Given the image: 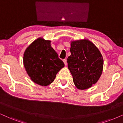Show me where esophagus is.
<instances>
[{
  "label": "esophagus",
  "mask_w": 123,
  "mask_h": 123,
  "mask_svg": "<svg viewBox=\"0 0 123 123\" xmlns=\"http://www.w3.org/2000/svg\"><path fill=\"white\" fill-rule=\"evenodd\" d=\"M63 62H64L65 65L66 66V65H67V61H66V59H64V60H63Z\"/></svg>",
  "instance_id": "1"
}]
</instances>
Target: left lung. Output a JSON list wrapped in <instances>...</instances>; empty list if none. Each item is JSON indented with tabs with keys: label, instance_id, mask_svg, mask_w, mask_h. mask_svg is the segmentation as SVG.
Here are the masks:
<instances>
[{
	"label": "left lung",
	"instance_id": "left-lung-1",
	"mask_svg": "<svg viewBox=\"0 0 123 123\" xmlns=\"http://www.w3.org/2000/svg\"><path fill=\"white\" fill-rule=\"evenodd\" d=\"M71 55L68 57V69L73 82L79 90H86L95 84L102 75L103 56L92 42L87 39L71 42Z\"/></svg>",
	"mask_w": 123,
	"mask_h": 123
}]
</instances>
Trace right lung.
Returning a JSON list of instances; mask_svg holds the SVG:
<instances>
[{
    "instance_id": "obj_1",
    "label": "right lung",
    "mask_w": 123,
    "mask_h": 123,
    "mask_svg": "<svg viewBox=\"0 0 123 123\" xmlns=\"http://www.w3.org/2000/svg\"><path fill=\"white\" fill-rule=\"evenodd\" d=\"M50 43L40 37L29 45L24 53L23 63L28 75L40 86L52 83L57 73L65 66Z\"/></svg>"
}]
</instances>
